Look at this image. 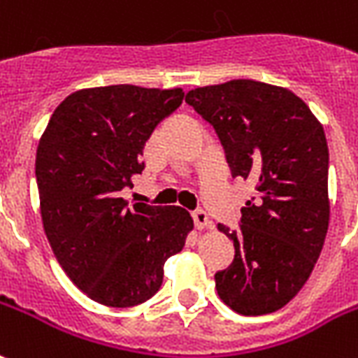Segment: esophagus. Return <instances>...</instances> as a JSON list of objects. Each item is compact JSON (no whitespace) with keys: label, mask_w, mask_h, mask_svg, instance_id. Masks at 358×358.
Masks as SVG:
<instances>
[{"label":"esophagus","mask_w":358,"mask_h":358,"mask_svg":"<svg viewBox=\"0 0 358 358\" xmlns=\"http://www.w3.org/2000/svg\"><path fill=\"white\" fill-rule=\"evenodd\" d=\"M193 222H195V225H197L199 229L210 227V225H212V220H210L208 212H206L204 208L193 210Z\"/></svg>","instance_id":"1"}]
</instances>
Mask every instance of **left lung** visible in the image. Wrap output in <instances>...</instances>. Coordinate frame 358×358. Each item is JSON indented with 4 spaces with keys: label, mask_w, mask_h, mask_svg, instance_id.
Instances as JSON below:
<instances>
[{
    "label": "left lung",
    "mask_w": 358,
    "mask_h": 358,
    "mask_svg": "<svg viewBox=\"0 0 358 358\" xmlns=\"http://www.w3.org/2000/svg\"><path fill=\"white\" fill-rule=\"evenodd\" d=\"M191 105L222 141L233 176L257 195L238 229L220 223L234 259L215 272L231 310L263 315L283 308L312 274L329 229V146L323 125L293 92L255 80L191 90Z\"/></svg>",
    "instance_id": "left-lung-1"
}]
</instances>
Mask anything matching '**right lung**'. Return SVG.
Returning a JSON list of instances; mask_svg holds the SVG:
<instances>
[{
    "instance_id": "1",
    "label": "right lung",
    "mask_w": 358,
    "mask_h": 358,
    "mask_svg": "<svg viewBox=\"0 0 358 358\" xmlns=\"http://www.w3.org/2000/svg\"><path fill=\"white\" fill-rule=\"evenodd\" d=\"M182 101L180 88L80 90L59 103L41 136L35 178L46 238L71 282L99 304L152 299L165 261L193 229L185 208L120 197L144 171L150 135Z\"/></svg>"
}]
</instances>
